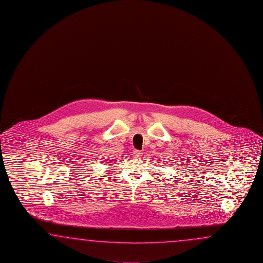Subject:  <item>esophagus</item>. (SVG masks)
Returning a JSON list of instances; mask_svg holds the SVG:
<instances>
[{
	"instance_id": "esophagus-1",
	"label": "esophagus",
	"mask_w": 263,
	"mask_h": 263,
	"mask_svg": "<svg viewBox=\"0 0 263 263\" xmlns=\"http://www.w3.org/2000/svg\"><path fill=\"white\" fill-rule=\"evenodd\" d=\"M142 151H137V149H135V151H134V156L135 157V158H140V157L142 156Z\"/></svg>"
}]
</instances>
